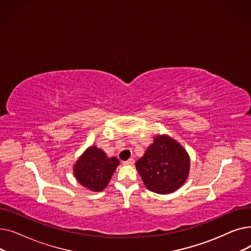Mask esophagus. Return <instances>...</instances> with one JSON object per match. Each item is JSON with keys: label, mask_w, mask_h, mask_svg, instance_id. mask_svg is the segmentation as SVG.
<instances>
[{"label": "esophagus", "mask_w": 251, "mask_h": 251, "mask_svg": "<svg viewBox=\"0 0 251 251\" xmlns=\"http://www.w3.org/2000/svg\"><path fill=\"white\" fill-rule=\"evenodd\" d=\"M134 164V160L133 159H129L128 161L123 162V165H127V166H132Z\"/></svg>", "instance_id": "1"}]
</instances>
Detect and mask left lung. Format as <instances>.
<instances>
[{
	"mask_svg": "<svg viewBox=\"0 0 251 251\" xmlns=\"http://www.w3.org/2000/svg\"><path fill=\"white\" fill-rule=\"evenodd\" d=\"M135 167L149 190L169 194L179 189L187 180L190 157L173 137L157 134Z\"/></svg>",
	"mask_w": 251,
	"mask_h": 251,
	"instance_id": "1",
	"label": "left lung"
}]
</instances>
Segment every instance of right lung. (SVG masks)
<instances>
[{
  "instance_id": "right-lung-1",
  "label": "right lung",
  "mask_w": 251,
  "mask_h": 251,
  "mask_svg": "<svg viewBox=\"0 0 251 251\" xmlns=\"http://www.w3.org/2000/svg\"><path fill=\"white\" fill-rule=\"evenodd\" d=\"M120 162L116 156L109 157L102 150L91 146L74 164V177L86 189L100 192L109 184Z\"/></svg>"
}]
</instances>
